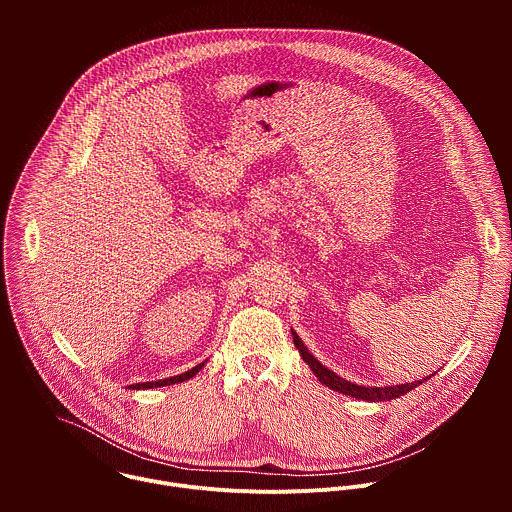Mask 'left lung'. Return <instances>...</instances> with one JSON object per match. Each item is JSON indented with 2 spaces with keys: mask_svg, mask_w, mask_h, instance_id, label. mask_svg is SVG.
Wrapping results in <instances>:
<instances>
[{
  "mask_svg": "<svg viewBox=\"0 0 512 512\" xmlns=\"http://www.w3.org/2000/svg\"><path fill=\"white\" fill-rule=\"evenodd\" d=\"M291 334H294V344L296 348L300 350L304 362H308V367L314 371V375L318 377V381L326 387H330L332 391H338L342 395H348V397H354V399H362V401H391V399H397L401 395H407L411 389L419 387L423 381H427V377L421 381H415V383H405V385H393V387H362V385H354L350 381H344L342 377H338L336 373H332L330 369H326L324 364L320 360H316V356L304 346L302 338L291 330ZM433 377V375H431Z\"/></svg>",
  "mask_w": 512,
  "mask_h": 512,
  "instance_id": "1",
  "label": "left lung"
}]
</instances>
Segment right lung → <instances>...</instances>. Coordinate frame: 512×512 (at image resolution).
<instances>
[{"instance_id": "add662e5", "label": "right lung", "mask_w": 512, "mask_h": 512, "mask_svg": "<svg viewBox=\"0 0 512 512\" xmlns=\"http://www.w3.org/2000/svg\"><path fill=\"white\" fill-rule=\"evenodd\" d=\"M204 367V362L196 364V367H192L190 371L182 373V375H176V377H170V379H160V381H150V383H135V385H129V389H154V387H166V385H174V383H184L188 379H192L200 369Z\"/></svg>"}]
</instances>
